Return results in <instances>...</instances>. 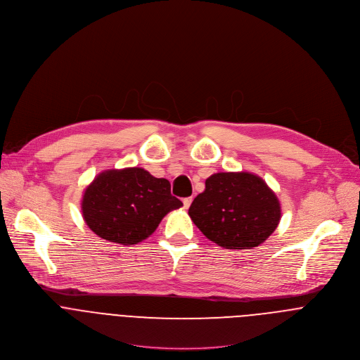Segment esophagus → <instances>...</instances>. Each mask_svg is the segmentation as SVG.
Wrapping results in <instances>:
<instances>
[{
  "label": "esophagus",
  "mask_w": 360,
  "mask_h": 360,
  "mask_svg": "<svg viewBox=\"0 0 360 360\" xmlns=\"http://www.w3.org/2000/svg\"><path fill=\"white\" fill-rule=\"evenodd\" d=\"M191 201H193V197H186V198L183 200L184 208H188V207H190V204H191Z\"/></svg>",
  "instance_id": "obj_1"
}]
</instances>
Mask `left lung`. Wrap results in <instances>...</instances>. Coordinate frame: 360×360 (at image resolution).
<instances>
[{"label":"left lung","mask_w":360,"mask_h":360,"mask_svg":"<svg viewBox=\"0 0 360 360\" xmlns=\"http://www.w3.org/2000/svg\"><path fill=\"white\" fill-rule=\"evenodd\" d=\"M197 228L225 249H252L277 228L281 208L264 180L249 172L215 173L190 205Z\"/></svg>","instance_id":"8db88e82"}]
</instances>
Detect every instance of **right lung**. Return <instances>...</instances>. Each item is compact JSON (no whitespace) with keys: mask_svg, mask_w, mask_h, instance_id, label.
Segmentation results:
<instances>
[{"mask_svg":"<svg viewBox=\"0 0 360 360\" xmlns=\"http://www.w3.org/2000/svg\"><path fill=\"white\" fill-rule=\"evenodd\" d=\"M183 202L172 195L166 179L141 167L105 170L84 190L82 212L100 238L120 245H136L150 236L166 214Z\"/></svg>","mask_w":360,"mask_h":360,"instance_id":"1","label":"right lung"}]
</instances>
